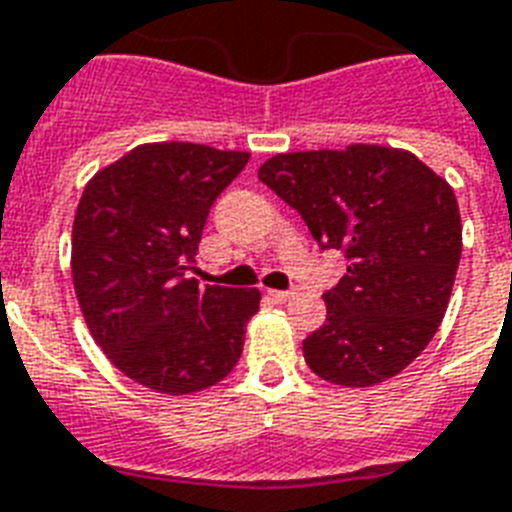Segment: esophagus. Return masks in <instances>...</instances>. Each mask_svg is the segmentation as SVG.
I'll list each match as a JSON object with an SVG mask.
<instances>
[{"instance_id": "1", "label": "esophagus", "mask_w": 512, "mask_h": 512, "mask_svg": "<svg viewBox=\"0 0 512 512\" xmlns=\"http://www.w3.org/2000/svg\"><path fill=\"white\" fill-rule=\"evenodd\" d=\"M270 299H276V302H286V299H292L297 294V289H270Z\"/></svg>"}]
</instances>
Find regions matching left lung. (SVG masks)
<instances>
[{
  "label": "left lung",
  "mask_w": 512,
  "mask_h": 512,
  "mask_svg": "<svg viewBox=\"0 0 512 512\" xmlns=\"http://www.w3.org/2000/svg\"><path fill=\"white\" fill-rule=\"evenodd\" d=\"M257 178L294 207L347 273L331 286L326 323L302 342L315 376L373 386L434 339L463 252L455 191L405 149L352 144L276 155Z\"/></svg>",
  "instance_id": "obj_1"
}]
</instances>
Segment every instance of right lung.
I'll return each mask as SVG.
<instances>
[{
    "label": "right lung",
    "instance_id": "right-lung-1",
    "mask_svg": "<svg viewBox=\"0 0 512 512\" xmlns=\"http://www.w3.org/2000/svg\"><path fill=\"white\" fill-rule=\"evenodd\" d=\"M247 152L205 144H141L99 170L73 220V286L94 342L136 384L191 394L242 357L257 289L189 278L210 207Z\"/></svg>",
    "mask_w": 512,
    "mask_h": 512
}]
</instances>
